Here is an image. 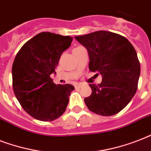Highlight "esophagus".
Here are the masks:
<instances>
[{"instance_id":"esophagus-1","label":"esophagus","mask_w":151,"mask_h":151,"mask_svg":"<svg viewBox=\"0 0 151 151\" xmlns=\"http://www.w3.org/2000/svg\"><path fill=\"white\" fill-rule=\"evenodd\" d=\"M75 88H80L81 87V84H75Z\"/></svg>"}]
</instances>
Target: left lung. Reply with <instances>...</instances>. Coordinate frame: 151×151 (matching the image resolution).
Here are the masks:
<instances>
[{"instance_id":"8db88e82","label":"left lung","mask_w":151,"mask_h":151,"mask_svg":"<svg viewBox=\"0 0 151 151\" xmlns=\"http://www.w3.org/2000/svg\"><path fill=\"white\" fill-rule=\"evenodd\" d=\"M74 38L88 52L90 70L102 75L100 84H89L92 92L85 105L102 116L116 114L137 90L140 64L135 48L124 37L105 30Z\"/></svg>"}]
</instances>
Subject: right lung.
<instances>
[{
  "label": "right lung",
  "mask_w": 151,
  "mask_h": 151,
  "mask_svg": "<svg viewBox=\"0 0 151 151\" xmlns=\"http://www.w3.org/2000/svg\"><path fill=\"white\" fill-rule=\"evenodd\" d=\"M73 37L42 32L23 45L12 65V85L16 99L23 110L34 118L52 122L66 109L74 87L58 85L55 74L61 55L70 46Z\"/></svg>",
  "instance_id": "obj_1"
}]
</instances>
